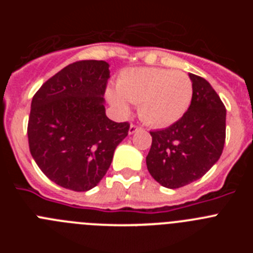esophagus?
<instances>
[{"label":"esophagus","instance_id":"esophagus-1","mask_svg":"<svg viewBox=\"0 0 253 253\" xmlns=\"http://www.w3.org/2000/svg\"><path fill=\"white\" fill-rule=\"evenodd\" d=\"M139 130H142V128H140V126H137V125L130 124V126H129V134H134Z\"/></svg>","mask_w":253,"mask_h":253}]
</instances>
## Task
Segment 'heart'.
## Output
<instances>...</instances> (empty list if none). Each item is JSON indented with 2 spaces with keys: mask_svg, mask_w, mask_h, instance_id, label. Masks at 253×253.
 I'll list each match as a JSON object with an SVG mask.
<instances>
[{
  "mask_svg": "<svg viewBox=\"0 0 253 253\" xmlns=\"http://www.w3.org/2000/svg\"><path fill=\"white\" fill-rule=\"evenodd\" d=\"M107 100L122 114L139 104L138 114L146 124L166 128L185 115L193 100V82L181 71L139 67L120 75L116 88H107Z\"/></svg>",
  "mask_w": 253,
  "mask_h": 253,
  "instance_id": "b5f03b06",
  "label": "heart"
}]
</instances>
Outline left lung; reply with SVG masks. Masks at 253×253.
Masks as SVG:
<instances>
[{"label":"left lung","instance_id":"obj_1","mask_svg":"<svg viewBox=\"0 0 253 253\" xmlns=\"http://www.w3.org/2000/svg\"><path fill=\"white\" fill-rule=\"evenodd\" d=\"M193 100L171 126L151 131L147 169L158 184L178 189L199 180L218 162L225 142V107L209 82L189 73Z\"/></svg>","mask_w":253,"mask_h":253}]
</instances>
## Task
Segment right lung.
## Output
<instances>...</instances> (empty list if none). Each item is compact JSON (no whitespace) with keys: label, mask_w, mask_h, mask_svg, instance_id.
I'll return each mask as SVG.
<instances>
[{"label":"right lung","mask_w":253,"mask_h":253,"mask_svg":"<svg viewBox=\"0 0 253 253\" xmlns=\"http://www.w3.org/2000/svg\"><path fill=\"white\" fill-rule=\"evenodd\" d=\"M109 67L105 60L69 64L49 78L31 101L30 153L44 175L64 189L95 187L128 135V123L113 122L105 113Z\"/></svg>","instance_id":"right-lung-1"}]
</instances>
